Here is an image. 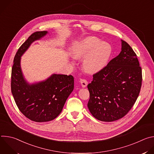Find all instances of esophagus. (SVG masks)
<instances>
[{
    "mask_svg": "<svg viewBox=\"0 0 154 154\" xmlns=\"http://www.w3.org/2000/svg\"><path fill=\"white\" fill-rule=\"evenodd\" d=\"M80 82L81 85H82V86L83 88L86 87V86H87V85H88V82H87L86 80H85V79H80Z\"/></svg>",
    "mask_w": 154,
    "mask_h": 154,
    "instance_id": "1",
    "label": "esophagus"
}]
</instances>
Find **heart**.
I'll use <instances>...</instances> for the list:
<instances>
[{"instance_id":"obj_1","label":"heart","mask_w":154,"mask_h":154,"mask_svg":"<svg viewBox=\"0 0 154 154\" xmlns=\"http://www.w3.org/2000/svg\"><path fill=\"white\" fill-rule=\"evenodd\" d=\"M112 52L108 43L100 42L96 37H88L82 40L74 48L72 56L74 58L83 57V69L88 73H95L102 69L107 63Z\"/></svg>"}]
</instances>
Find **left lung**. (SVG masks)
Returning a JSON list of instances; mask_svg holds the SVG:
<instances>
[{
	"label": "left lung",
	"instance_id": "obj_1",
	"mask_svg": "<svg viewBox=\"0 0 154 154\" xmlns=\"http://www.w3.org/2000/svg\"><path fill=\"white\" fill-rule=\"evenodd\" d=\"M121 42L120 54L93 74V81L88 85V107L101 121L112 122L123 118L140 92L142 70L137 54L127 42Z\"/></svg>",
	"mask_w": 154,
	"mask_h": 154
}]
</instances>
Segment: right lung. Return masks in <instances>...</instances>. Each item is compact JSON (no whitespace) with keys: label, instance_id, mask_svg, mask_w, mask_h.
Returning a JSON list of instances; mask_svg holds the SVG:
<instances>
[{"label":"right lung","instance_id":"add662e5","mask_svg":"<svg viewBox=\"0 0 154 154\" xmlns=\"http://www.w3.org/2000/svg\"><path fill=\"white\" fill-rule=\"evenodd\" d=\"M47 33V31L36 32L29 37L16 52L11 70V90L14 101L26 117L38 122L56 118L74 90V80L71 75L54 74L45 81L31 85L24 79L20 57L33 41Z\"/></svg>","mask_w":154,"mask_h":154}]
</instances>
